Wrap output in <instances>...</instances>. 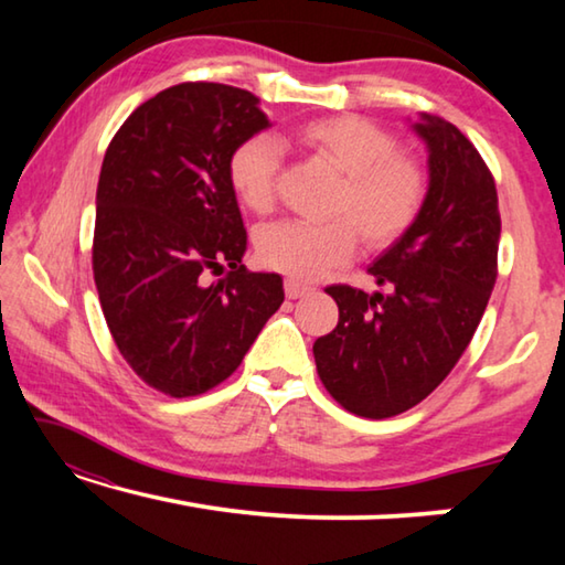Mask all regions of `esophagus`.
Here are the masks:
<instances>
[{"label": "esophagus", "instance_id": "esophagus-1", "mask_svg": "<svg viewBox=\"0 0 565 565\" xmlns=\"http://www.w3.org/2000/svg\"><path fill=\"white\" fill-rule=\"evenodd\" d=\"M284 291H286V296H289V299H301V296H306V294L311 291V286L299 281V279H286L284 281Z\"/></svg>", "mask_w": 565, "mask_h": 565}]
</instances>
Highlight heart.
<instances>
[{
  "label": "heart",
  "mask_w": 565,
  "mask_h": 565,
  "mask_svg": "<svg viewBox=\"0 0 565 565\" xmlns=\"http://www.w3.org/2000/svg\"><path fill=\"white\" fill-rule=\"evenodd\" d=\"M281 145L327 161L339 171L331 194L329 222H286L259 234V259L294 279H321L347 264L356 242L386 248L398 242L424 212L428 171L416 157L398 151V139L379 124L339 114L294 127ZM281 147L269 137H248L228 157V181L254 214H269L276 204Z\"/></svg>",
  "instance_id": "heart-1"
}]
</instances>
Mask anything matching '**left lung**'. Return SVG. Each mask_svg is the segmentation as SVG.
<instances>
[{
	"label": "left lung",
	"instance_id": "1",
	"mask_svg": "<svg viewBox=\"0 0 565 565\" xmlns=\"http://www.w3.org/2000/svg\"><path fill=\"white\" fill-rule=\"evenodd\" d=\"M428 196L416 224L369 274L386 294L329 286L337 329L313 343L321 384L351 414L388 418L420 404L451 374L499 276L495 181L451 121L420 114Z\"/></svg>",
	"mask_w": 565,
	"mask_h": 565
}]
</instances>
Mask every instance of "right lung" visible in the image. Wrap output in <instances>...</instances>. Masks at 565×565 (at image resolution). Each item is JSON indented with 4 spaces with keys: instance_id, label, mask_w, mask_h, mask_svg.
Masks as SVG:
<instances>
[{
    "instance_id": "obj_1",
    "label": "right lung",
    "mask_w": 565,
    "mask_h": 565,
    "mask_svg": "<svg viewBox=\"0 0 565 565\" xmlns=\"http://www.w3.org/2000/svg\"><path fill=\"white\" fill-rule=\"evenodd\" d=\"M269 127L252 92L184 82L129 114L104 154L92 269L124 361L161 394H206L238 369L284 301L246 271L228 157ZM233 269L214 285L206 273Z\"/></svg>"
}]
</instances>
